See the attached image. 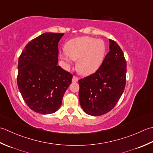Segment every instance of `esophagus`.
Segmentation results:
<instances>
[{"instance_id": "esophagus-1", "label": "esophagus", "mask_w": 153, "mask_h": 153, "mask_svg": "<svg viewBox=\"0 0 153 153\" xmlns=\"http://www.w3.org/2000/svg\"><path fill=\"white\" fill-rule=\"evenodd\" d=\"M78 80H79V78H78V77H76L75 76H74L73 77V80H72L73 82H77Z\"/></svg>"}]
</instances>
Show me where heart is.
<instances>
[{
	"label": "heart",
	"mask_w": 153,
	"mask_h": 153,
	"mask_svg": "<svg viewBox=\"0 0 153 153\" xmlns=\"http://www.w3.org/2000/svg\"><path fill=\"white\" fill-rule=\"evenodd\" d=\"M105 43L101 39L84 36L68 41L65 47L67 55L61 54L60 57L67 65L71 59L77 61V69L83 75L94 73L100 67L105 57Z\"/></svg>",
	"instance_id": "b5f03b06"
}]
</instances>
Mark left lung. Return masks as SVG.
Wrapping results in <instances>:
<instances>
[{
    "instance_id": "8db88e82",
    "label": "left lung",
    "mask_w": 153,
    "mask_h": 153,
    "mask_svg": "<svg viewBox=\"0 0 153 153\" xmlns=\"http://www.w3.org/2000/svg\"><path fill=\"white\" fill-rule=\"evenodd\" d=\"M110 51L96 73L79 80V102L90 116H102L111 110L124 91L127 63L123 53L114 40Z\"/></svg>"
}]
</instances>
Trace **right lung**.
<instances>
[{"instance_id":"add662e5","label":"right lung","mask_w":153,"mask_h":153,"mask_svg":"<svg viewBox=\"0 0 153 153\" xmlns=\"http://www.w3.org/2000/svg\"><path fill=\"white\" fill-rule=\"evenodd\" d=\"M64 33H45L30 41L18 59L17 83L31 110L50 114L61 107L73 74L58 66V43Z\"/></svg>"}]
</instances>
